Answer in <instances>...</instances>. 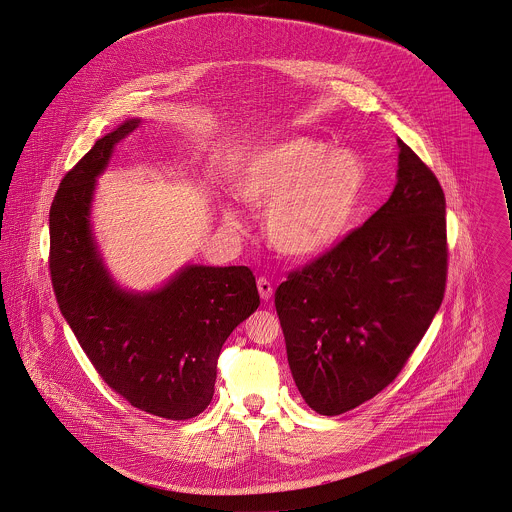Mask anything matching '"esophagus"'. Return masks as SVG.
Wrapping results in <instances>:
<instances>
[{"mask_svg":"<svg viewBox=\"0 0 512 512\" xmlns=\"http://www.w3.org/2000/svg\"><path fill=\"white\" fill-rule=\"evenodd\" d=\"M257 289H259V297H261L263 301H269V299L273 297V285H271L269 279L259 277V279H257Z\"/></svg>","mask_w":512,"mask_h":512,"instance_id":"1","label":"esophagus"}]
</instances>
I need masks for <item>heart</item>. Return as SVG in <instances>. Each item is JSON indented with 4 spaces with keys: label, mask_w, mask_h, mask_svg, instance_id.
Wrapping results in <instances>:
<instances>
[{
    "label": "heart",
    "mask_w": 512,
    "mask_h": 512,
    "mask_svg": "<svg viewBox=\"0 0 512 512\" xmlns=\"http://www.w3.org/2000/svg\"><path fill=\"white\" fill-rule=\"evenodd\" d=\"M368 184L364 158L310 136H291L247 156L237 178L241 202L265 211L267 241L285 257L308 259L328 251L350 229ZM223 219L241 227L223 205Z\"/></svg>",
    "instance_id": "1"
}]
</instances>
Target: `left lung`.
Segmentation results:
<instances>
[{
    "label": "left lung",
    "instance_id": "1",
    "mask_svg": "<svg viewBox=\"0 0 512 512\" xmlns=\"http://www.w3.org/2000/svg\"><path fill=\"white\" fill-rule=\"evenodd\" d=\"M398 146L390 200L275 293L293 380L320 415L392 384L443 301L445 196L408 144Z\"/></svg>",
    "mask_w": 512,
    "mask_h": 512
}]
</instances>
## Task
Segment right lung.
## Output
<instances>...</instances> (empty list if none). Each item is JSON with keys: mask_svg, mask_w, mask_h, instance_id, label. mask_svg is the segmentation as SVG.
Wrapping results in <instances>:
<instances>
[{"mask_svg": "<svg viewBox=\"0 0 512 512\" xmlns=\"http://www.w3.org/2000/svg\"><path fill=\"white\" fill-rule=\"evenodd\" d=\"M138 126L140 118L124 120L63 178L49 211V269L59 308L104 382L130 406L178 421L209 406L221 346L257 310L259 293L247 267L184 265L146 293L112 279L91 211L97 178Z\"/></svg>", "mask_w": 512, "mask_h": 512, "instance_id": "obj_1", "label": "right lung"}]
</instances>
